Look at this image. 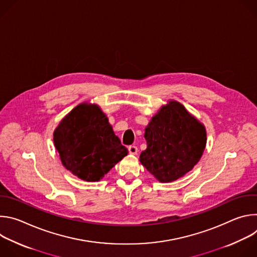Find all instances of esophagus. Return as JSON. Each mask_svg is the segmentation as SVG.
<instances>
[{
	"label": "esophagus",
	"mask_w": 257,
	"mask_h": 257,
	"mask_svg": "<svg viewBox=\"0 0 257 257\" xmlns=\"http://www.w3.org/2000/svg\"><path fill=\"white\" fill-rule=\"evenodd\" d=\"M128 151H129V154L132 155V156H136L137 155V152H138V149L136 148L135 145H130L128 148Z\"/></svg>",
	"instance_id": "esophagus-1"
}]
</instances>
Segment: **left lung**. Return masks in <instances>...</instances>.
Segmentation results:
<instances>
[{"mask_svg":"<svg viewBox=\"0 0 257 257\" xmlns=\"http://www.w3.org/2000/svg\"><path fill=\"white\" fill-rule=\"evenodd\" d=\"M148 148L139 161L161 183H170L190 172L206 145L204 125L185 106L171 99L161 106L145 128Z\"/></svg>","mask_w":257,"mask_h":257,"instance_id":"8db88e82","label":"left lung"}]
</instances>
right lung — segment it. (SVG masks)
<instances>
[{"instance_id": "right-lung-1", "label": "right lung", "mask_w": 257, "mask_h": 257, "mask_svg": "<svg viewBox=\"0 0 257 257\" xmlns=\"http://www.w3.org/2000/svg\"><path fill=\"white\" fill-rule=\"evenodd\" d=\"M54 144L63 166L86 182L99 181L128 155L100 106L87 101L62 119Z\"/></svg>"}]
</instances>
